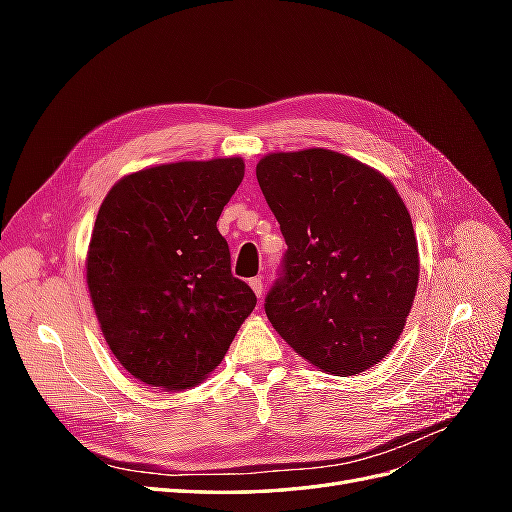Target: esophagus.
I'll return each instance as SVG.
<instances>
[{
    "label": "esophagus",
    "instance_id": "34e87169",
    "mask_svg": "<svg viewBox=\"0 0 512 512\" xmlns=\"http://www.w3.org/2000/svg\"><path fill=\"white\" fill-rule=\"evenodd\" d=\"M250 288L254 290L256 297H262V292H265V282H262V277H252Z\"/></svg>",
    "mask_w": 512,
    "mask_h": 512
}]
</instances>
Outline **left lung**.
Listing matches in <instances>:
<instances>
[{"label":"left lung","instance_id":"8db88e82","mask_svg":"<svg viewBox=\"0 0 512 512\" xmlns=\"http://www.w3.org/2000/svg\"><path fill=\"white\" fill-rule=\"evenodd\" d=\"M256 177L288 245L265 303L273 329L327 374L374 367L404 331L421 273L395 185L320 147L267 153Z\"/></svg>","mask_w":512,"mask_h":512}]
</instances>
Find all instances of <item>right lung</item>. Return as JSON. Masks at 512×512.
Here are the masks:
<instances>
[{
  "mask_svg": "<svg viewBox=\"0 0 512 512\" xmlns=\"http://www.w3.org/2000/svg\"><path fill=\"white\" fill-rule=\"evenodd\" d=\"M243 175L237 156L170 162L121 177L102 200L85 260L89 297L136 380L192 389L256 307L215 226Z\"/></svg>",
  "mask_w": 512,
  "mask_h": 512,
  "instance_id": "1",
  "label": "right lung"
}]
</instances>
